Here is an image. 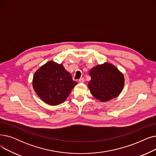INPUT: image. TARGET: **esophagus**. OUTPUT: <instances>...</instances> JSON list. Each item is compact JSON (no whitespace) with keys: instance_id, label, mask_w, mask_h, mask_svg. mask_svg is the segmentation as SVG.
<instances>
[{"instance_id":"34e87169","label":"esophagus","mask_w":156,"mask_h":156,"mask_svg":"<svg viewBox=\"0 0 156 156\" xmlns=\"http://www.w3.org/2000/svg\"><path fill=\"white\" fill-rule=\"evenodd\" d=\"M84 82V78H80V79H79V83H83Z\"/></svg>"}]
</instances>
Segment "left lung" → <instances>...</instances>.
I'll list each match as a JSON object with an SVG mask.
<instances>
[{"label":"left lung","instance_id":"left-lung-1","mask_svg":"<svg viewBox=\"0 0 156 156\" xmlns=\"http://www.w3.org/2000/svg\"><path fill=\"white\" fill-rule=\"evenodd\" d=\"M88 87L92 95L101 101L112 99L122 91L124 78L114 65L108 63L96 66L90 72Z\"/></svg>","mask_w":156,"mask_h":156}]
</instances>
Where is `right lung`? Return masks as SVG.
<instances>
[{"label": "right lung", "instance_id": "obj_1", "mask_svg": "<svg viewBox=\"0 0 156 156\" xmlns=\"http://www.w3.org/2000/svg\"><path fill=\"white\" fill-rule=\"evenodd\" d=\"M77 83L62 64L50 61L37 70L34 76L35 93L46 103L57 105L64 102Z\"/></svg>", "mask_w": 156, "mask_h": 156}]
</instances>
